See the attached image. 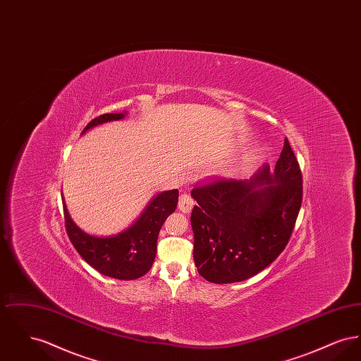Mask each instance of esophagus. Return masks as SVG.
<instances>
[{"instance_id": "obj_1", "label": "esophagus", "mask_w": 361, "mask_h": 361, "mask_svg": "<svg viewBox=\"0 0 361 361\" xmlns=\"http://www.w3.org/2000/svg\"><path fill=\"white\" fill-rule=\"evenodd\" d=\"M195 206V202L193 199L189 196L188 193H183L178 199V209L183 211L184 214H188L190 212V209Z\"/></svg>"}]
</instances>
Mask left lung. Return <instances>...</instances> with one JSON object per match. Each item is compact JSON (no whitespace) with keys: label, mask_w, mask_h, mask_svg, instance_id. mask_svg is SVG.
<instances>
[{"label":"left lung","mask_w":361,"mask_h":361,"mask_svg":"<svg viewBox=\"0 0 361 361\" xmlns=\"http://www.w3.org/2000/svg\"><path fill=\"white\" fill-rule=\"evenodd\" d=\"M302 173L288 139L271 172L249 180H216L190 192V224L199 275L215 284L247 280L287 246L302 204Z\"/></svg>","instance_id":"left-lung-1"}]
</instances>
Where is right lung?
Wrapping results in <instances>:
<instances>
[{
    "mask_svg": "<svg viewBox=\"0 0 361 361\" xmlns=\"http://www.w3.org/2000/svg\"><path fill=\"white\" fill-rule=\"evenodd\" d=\"M126 115L127 111L102 115L86 126L82 135L104 123L121 121ZM177 202V189L159 192L127 228L114 235L100 237L87 234L74 224L63 200L66 231L80 256L97 272L118 280H135L150 271L157 255L159 230L174 212Z\"/></svg>",
    "mask_w": 361,
    "mask_h": 361,
    "instance_id": "1",
    "label": "right lung"
}]
</instances>
